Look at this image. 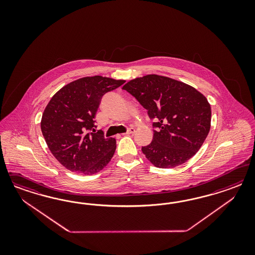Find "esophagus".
Listing matches in <instances>:
<instances>
[{"instance_id": "1", "label": "esophagus", "mask_w": 255, "mask_h": 255, "mask_svg": "<svg viewBox=\"0 0 255 255\" xmlns=\"http://www.w3.org/2000/svg\"><path fill=\"white\" fill-rule=\"evenodd\" d=\"M134 131H135V129L131 127V128H129V129H128V131H126V132L124 133V135H127V134H131V133H133Z\"/></svg>"}]
</instances>
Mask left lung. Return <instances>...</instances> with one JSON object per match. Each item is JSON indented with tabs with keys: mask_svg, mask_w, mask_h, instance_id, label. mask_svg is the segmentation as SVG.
<instances>
[{
	"mask_svg": "<svg viewBox=\"0 0 255 255\" xmlns=\"http://www.w3.org/2000/svg\"><path fill=\"white\" fill-rule=\"evenodd\" d=\"M123 89L147 110L153 139L142 152L156 167L173 168L199 150L210 129L208 99L192 86L158 75L130 80Z\"/></svg>",
	"mask_w": 255,
	"mask_h": 255,
	"instance_id": "left-lung-1",
	"label": "left lung"
}]
</instances>
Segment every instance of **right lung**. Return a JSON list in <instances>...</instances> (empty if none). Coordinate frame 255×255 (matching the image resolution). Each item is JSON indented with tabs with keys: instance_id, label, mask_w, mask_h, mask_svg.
I'll list each match as a JSON object with an SVG mask.
<instances>
[{
	"instance_id": "obj_1",
	"label": "right lung",
	"mask_w": 255,
	"mask_h": 255,
	"mask_svg": "<svg viewBox=\"0 0 255 255\" xmlns=\"http://www.w3.org/2000/svg\"><path fill=\"white\" fill-rule=\"evenodd\" d=\"M125 80L94 76L62 87L48 102L41 130L55 158L72 172L93 175L107 166L116 150V139L96 131L94 118L104 94Z\"/></svg>"
}]
</instances>
